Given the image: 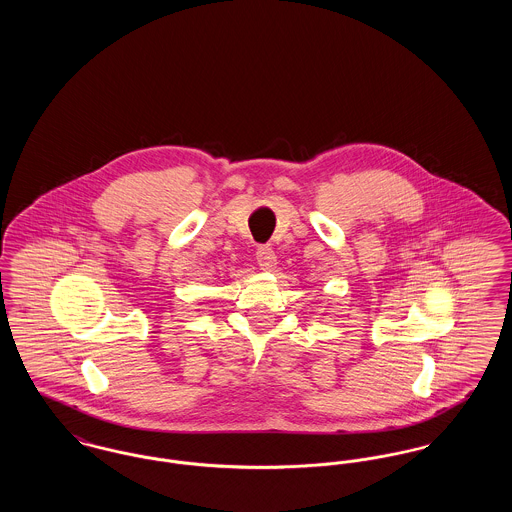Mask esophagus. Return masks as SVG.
<instances>
[{"label":"esophagus","instance_id":"34e87169","mask_svg":"<svg viewBox=\"0 0 512 512\" xmlns=\"http://www.w3.org/2000/svg\"><path fill=\"white\" fill-rule=\"evenodd\" d=\"M255 259H257V265L263 268V270H270V268L276 267V253L268 245H261L255 251Z\"/></svg>","mask_w":512,"mask_h":512}]
</instances>
